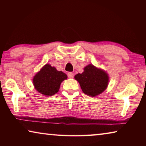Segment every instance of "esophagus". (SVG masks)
Here are the masks:
<instances>
[{
	"label": "esophagus",
	"mask_w": 146,
	"mask_h": 146,
	"mask_svg": "<svg viewBox=\"0 0 146 146\" xmlns=\"http://www.w3.org/2000/svg\"><path fill=\"white\" fill-rule=\"evenodd\" d=\"M68 76L70 78H73V76H74V75H73V73H72V72H69L68 73Z\"/></svg>",
	"instance_id": "esophagus-1"
}]
</instances>
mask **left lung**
Wrapping results in <instances>:
<instances>
[{
  "label": "left lung",
  "instance_id": "8db88e82",
  "mask_svg": "<svg viewBox=\"0 0 146 146\" xmlns=\"http://www.w3.org/2000/svg\"><path fill=\"white\" fill-rule=\"evenodd\" d=\"M84 70L83 73L76 75L75 78L86 95L95 97L107 88L109 76L106 71L96 68L93 64L86 66Z\"/></svg>",
  "mask_w": 146,
  "mask_h": 146
}]
</instances>
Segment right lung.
Returning a JSON list of instances; mask_svg holds the SVG:
<instances>
[{
  "mask_svg": "<svg viewBox=\"0 0 146 146\" xmlns=\"http://www.w3.org/2000/svg\"><path fill=\"white\" fill-rule=\"evenodd\" d=\"M67 78L66 74L47 64L35 75L33 83L35 88L40 93L52 96L58 92L60 84Z\"/></svg>",
  "mask_w": 146,
  "mask_h": 146,
  "instance_id": "add662e5",
  "label": "right lung"
}]
</instances>
